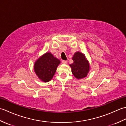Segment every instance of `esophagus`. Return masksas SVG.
<instances>
[{"mask_svg": "<svg viewBox=\"0 0 126 126\" xmlns=\"http://www.w3.org/2000/svg\"><path fill=\"white\" fill-rule=\"evenodd\" d=\"M68 63V61H64V60H63V61H62V63L63 64H66Z\"/></svg>", "mask_w": 126, "mask_h": 126, "instance_id": "34e87169", "label": "esophagus"}]
</instances>
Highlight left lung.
<instances>
[{
  "mask_svg": "<svg viewBox=\"0 0 126 126\" xmlns=\"http://www.w3.org/2000/svg\"><path fill=\"white\" fill-rule=\"evenodd\" d=\"M73 60L74 63L70 64V66L74 76L77 79L86 77L90 70V65L84 55L80 52H76L73 56Z\"/></svg>",
  "mask_w": 126,
  "mask_h": 126,
  "instance_id": "left-lung-1",
  "label": "left lung"
}]
</instances>
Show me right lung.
<instances>
[{
    "mask_svg": "<svg viewBox=\"0 0 126 126\" xmlns=\"http://www.w3.org/2000/svg\"><path fill=\"white\" fill-rule=\"evenodd\" d=\"M61 61L50 52H47L37 60L34 64V70L38 78L44 82L52 79Z\"/></svg>",
    "mask_w": 126,
    "mask_h": 126,
    "instance_id": "right-lung-1",
    "label": "right lung"
}]
</instances>
